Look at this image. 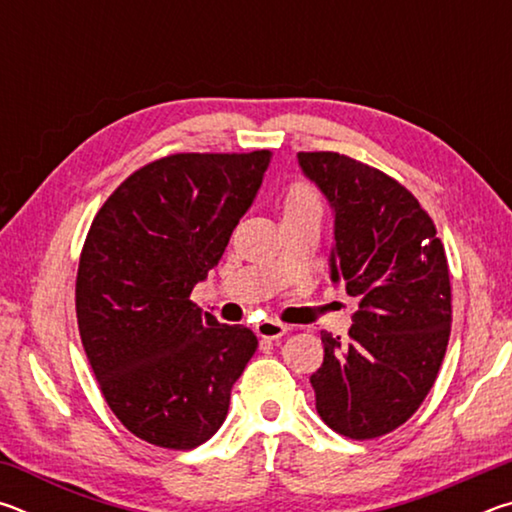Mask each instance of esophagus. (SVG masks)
I'll use <instances>...</instances> for the list:
<instances>
[{"mask_svg":"<svg viewBox=\"0 0 512 512\" xmlns=\"http://www.w3.org/2000/svg\"><path fill=\"white\" fill-rule=\"evenodd\" d=\"M255 332H257V336H262V339L275 341V339H282L284 334H289V325H284L275 318H266V320H262V323L255 325Z\"/></svg>","mask_w":512,"mask_h":512,"instance_id":"obj_1","label":"esophagus"}]
</instances>
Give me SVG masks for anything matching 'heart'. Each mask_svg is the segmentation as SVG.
Masks as SVG:
<instances>
[{
	"instance_id": "obj_1",
	"label": "heart",
	"mask_w": 512,
	"mask_h": 512,
	"mask_svg": "<svg viewBox=\"0 0 512 512\" xmlns=\"http://www.w3.org/2000/svg\"><path fill=\"white\" fill-rule=\"evenodd\" d=\"M302 210H320V196L305 180H298V183L289 187L287 196H284V214Z\"/></svg>"
}]
</instances>
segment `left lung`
I'll use <instances>...</instances> for the list:
<instances>
[{"label": "left lung", "mask_w": 512, "mask_h": 512, "mask_svg": "<svg viewBox=\"0 0 512 512\" xmlns=\"http://www.w3.org/2000/svg\"><path fill=\"white\" fill-rule=\"evenodd\" d=\"M334 207L332 280L359 300L348 339L320 332L311 386L329 429L370 440L420 409L452 332V284L436 225L409 189L334 151L298 153Z\"/></svg>", "instance_id": "left-lung-1"}]
</instances>
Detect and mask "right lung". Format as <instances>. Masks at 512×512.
I'll return each mask as SVG.
<instances>
[{"label": "right lung", "instance_id": "add662e5", "mask_svg": "<svg viewBox=\"0 0 512 512\" xmlns=\"http://www.w3.org/2000/svg\"><path fill=\"white\" fill-rule=\"evenodd\" d=\"M271 151L173 153L131 173L94 216L76 273V318L110 411L155 447L194 449L228 415L257 350L189 296L219 264Z\"/></svg>", "mask_w": 512, "mask_h": 512}]
</instances>
